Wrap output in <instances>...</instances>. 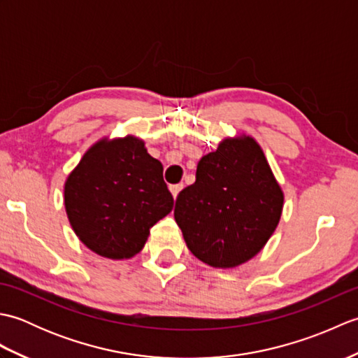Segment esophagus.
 <instances>
[{"mask_svg":"<svg viewBox=\"0 0 358 358\" xmlns=\"http://www.w3.org/2000/svg\"><path fill=\"white\" fill-rule=\"evenodd\" d=\"M169 189H171V194H172L173 199H177L178 194H180V191H181V189H183V183H180V185H172Z\"/></svg>","mask_w":358,"mask_h":358,"instance_id":"obj_1","label":"esophagus"}]
</instances>
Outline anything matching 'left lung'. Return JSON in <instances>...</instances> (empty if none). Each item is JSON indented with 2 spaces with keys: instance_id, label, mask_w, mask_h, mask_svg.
I'll return each mask as SVG.
<instances>
[{
  "instance_id": "left-lung-1",
  "label": "left lung",
  "mask_w": 358,
  "mask_h": 358,
  "mask_svg": "<svg viewBox=\"0 0 358 358\" xmlns=\"http://www.w3.org/2000/svg\"><path fill=\"white\" fill-rule=\"evenodd\" d=\"M283 200L260 144L243 134L220 141L200 159L195 183L178 194L173 217L200 262L232 269L264 248Z\"/></svg>"
}]
</instances>
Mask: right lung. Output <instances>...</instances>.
Instances as JSON below:
<instances>
[{"label":"right lung","instance_id":"add662e5","mask_svg":"<svg viewBox=\"0 0 358 358\" xmlns=\"http://www.w3.org/2000/svg\"><path fill=\"white\" fill-rule=\"evenodd\" d=\"M73 232L92 252L124 260L144 248L150 227L173 208L163 164L134 135L90 146L64 183Z\"/></svg>","mask_w":358,"mask_h":358}]
</instances>
